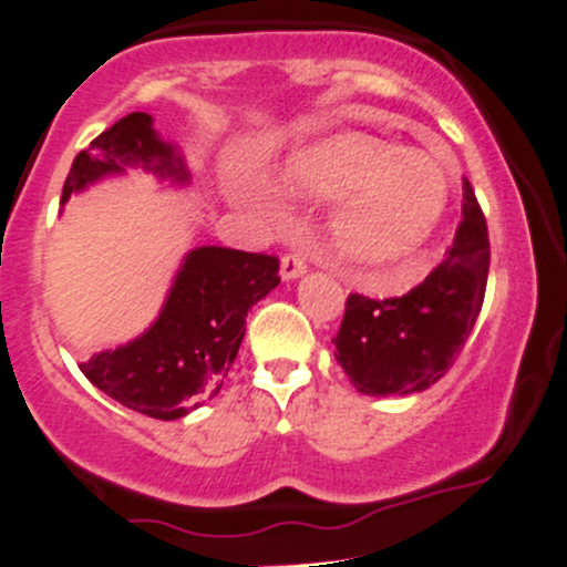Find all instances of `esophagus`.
<instances>
[{
  "instance_id": "esophagus-1",
  "label": "esophagus",
  "mask_w": 567,
  "mask_h": 567,
  "mask_svg": "<svg viewBox=\"0 0 567 567\" xmlns=\"http://www.w3.org/2000/svg\"><path fill=\"white\" fill-rule=\"evenodd\" d=\"M305 270H308V262H305V257L299 255V251H289V255H284L281 276L286 278V281H289V278H299Z\"/></svg>"
}]
</instances>
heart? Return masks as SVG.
Segmentation results:
<instances>
[{"instance_id":"obj_1","label":"heart","mask_w":567,"mask_h":567,"mask_svg":"<svg viewBox=\"0 0 567 567\" xmlns=\"http://www.w3.org/2000/svg\"><path fill=\"white\" fill-rule=\"evenodd\" d=\"M284 188L297 198L334 202L331 255L344 270L377 278L411 262L449 204V175L435 158L398 153L369 137H339L302 156Z\"/></svg>"}]
</instances>
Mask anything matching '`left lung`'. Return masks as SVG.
Masks as SVG:
<instances>
[{
  "label": "left lung",
  "mask_w": 567,
  "mask_h": 567,
  "mask_svg": "<svg viewBox=\"0 0 567 567\" xmlns=\"http://www.w3.org/2000/svg\"><path fill=\"white\" fill-rule=\"evenodd\" d=\"M462 223L435 270L409 295H350L337 337V363L363 395H411L454 365L481 316L488 284V225L464 179Z\"/></svg>",
  "instance_id": "8db88e82"
}]
</instances>
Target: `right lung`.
Returning <instances> with one entry per match:
<instances>
[{"instance_id":"obj_1","label":"right lung","mask_w":567,"mask_h":567,"mask_svg":"<svg viewBox=\"0 0 567 567\" xmlns=\"http://www.w3.org/2000/svg\"><path fill=\"white\" fill-rule=\"evenodd\" d=\"M126 166L185 183L183 158L153 130L148 113H130L73 158L63 198ZM281 284L278 257L198 246L185 257L164 310L143 337L79 365L82 374L137 414L179 419L217 395L246 331V312Z\"/></svg>"}]
</instances>
